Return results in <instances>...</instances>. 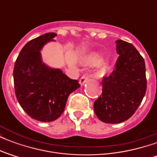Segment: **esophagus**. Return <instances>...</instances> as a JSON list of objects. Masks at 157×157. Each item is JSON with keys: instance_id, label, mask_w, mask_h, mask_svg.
<instances>
[{"instance_id": "esophagus-1", "label": "esophagus", "mask_w": 157, "mask_h": 157, "mask_svg": "<svg viewBox=\"0 0 157 157\" xmlns=\"http://www.w3.org/2000/svg\"><path fill=\"white\" fill-rule=\"evenodd\" d=\"M87 81H88V77H87L86 75H83L82 77L80 78V80H79V82H80V84H81V85L83 86L84 84H85L86 82H87Z\"/></svg>"}]
</instances>
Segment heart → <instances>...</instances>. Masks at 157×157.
Instances as JSON below:
<instances>
[{"label": "heart", "mask_w": 157, "mask_h": 157, "mask_svg": "<svg viewBox=\"0 0 157 157\" xmlns=\"http://www.w3.org/2000/svg\"><path fill=\"white\" fill-rule=\"evenodd\" d=\"M102 62V56L97 53H93L89 55L84 60L86 65H98Z\"/></svg>", "instance_id": "heart-1"}]
</instances>
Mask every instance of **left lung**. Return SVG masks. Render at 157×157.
I'll list each match as a JSON object with an SVG mask.
<instances>
[{
    "label": "left lung",
    "mask_w": 157,
    "mask_h": 157,
    "mask_svg": "<svg viewBox=\"0 0 157 157\" xmlns=\"http://www.w3.org/2000/svg\"><path fill=\"white\" fill-rule=\"evenodd\" d=\"M118 56L115 70L102 80V93L94 102L98 118L107 124H119L130 118L146 92L145 65L134 45L116 41Z\"/></svg>",
    "instance_id": "left-lung-1"
}]
</instances>
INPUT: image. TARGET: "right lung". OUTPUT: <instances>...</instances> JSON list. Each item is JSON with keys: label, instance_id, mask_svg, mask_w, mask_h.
I'll return each instance as SVG.
<instances>
[{"label": "right lung", "instance_id": "add662e5", "mask_svg": "<svg viewBox=\"0 0 157 157\" xmlns=\"http://www.w3.org/2000/svg\"><path fill=\"white\" fill-rule=\"evenodd\" d=\"M55 36V33H48L28 42L19 53L13 71L19 104L31 118L41 122L57 119L65 110L69 95L81 86L77 80L42 61L40 50Z\"/></svg>", "mask_w": 157, "mask_h": 157}]
</instances>
